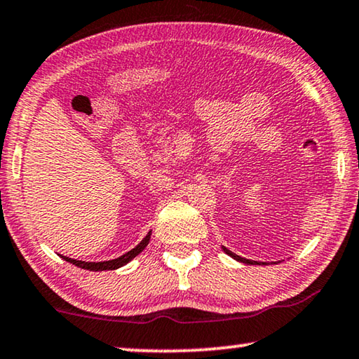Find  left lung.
Listing matches in <instances>:
<instances>
[{
    "label": "left lung",
    "mask_w": 359,
    "mask_h": 359,
    "mask_svg": "<svg viewBox=\"0 0 359 359\" xmlns=\"http://www.w3.org/2000/svg\"><path fill=\"white\" fill-rule=\"evenodd\" d=\"M224 251H226L227 255H231L233 259H237V261H240V263H245V264H261V263H256V261H251V259H245V258H242V256H238V255H235V253H232V251H229L227 248H224ZM263 264H266V263H263Z\"/></svg>",
    "instance_id": "8db88e82"
}]
</instances>
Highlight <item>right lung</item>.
Segmentation results:
<instances>
[{
  "mask_svg": "<svg viewBox=\"0 0 359 359\" xmlns=\"http://www.w3.org/2000/svg\"><path fill=\"white\" fill-rule=\"evenodd\" d=\"M149 237H151V232H149L147 237L143 238L142 242L137 245L135 248L130 250V251H127L126 255H122V256H119V258L111 259V261H101V263H85V261H77V259L67 258V256H61V258L64 261H67V263H72V264H76L79 267H82V269H88V271H112V269H117V267L127 264L128 261H130L132 258H135V256L140 253V251L145 250V247H147L148 242H149Z\"/></svg>",
  "mask_w": 359,
  "mask_h": 359,
  "instance_id": "add662e5",
  "label": "right lung"
}]
</instances>
